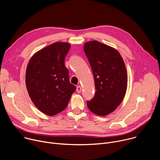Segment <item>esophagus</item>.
Listing matches in <instances>:
<instances>
[{
  "mask_svg": "<svg viewBox=\"0 0 160 160\" xmlns=\"http://www.w3.org/2000/svg\"><path fill=\"white\" fill-rule=\"evenodd\" d=\"M81 91H82V87H81V86H80V85L77 86V92L78 93H80Z\"/></svg>",
  "mask_w": 160,
  "mask_h": 160,
  "instance_id": "esophagus-1",
  "label": "esophagus"
}]
</instances>
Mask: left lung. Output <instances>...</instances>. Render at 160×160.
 <instances>
[{
  "label": "left lung",
  "instance_id": "left-lung-1",
  "mask_svg": "<svg viewBox=\"0 0 160 160\" xmlns=\"http://www.w3.org/2000/svg\"><path fill=\"white\" fill-rule=\"evenodd\" d=\"M84 52L94 78L96 92L88 109L99 116H106L115 111L123 101L127 87L125 63L115 49L98 41L84 45Z\"/></svg>",
  "mask_w": 160,
  "mask_h": 160
}]
</instances>
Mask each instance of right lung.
Instances as JSON below:
<instances>
[{
  "label": "right lung",
  "mask_w": 160,
  "mask_h": 160,
  "mask_svg": "<svg viewBox=\"0 0 160 160\" xmlns=\"http://www.w3.org/2000/svg\"><path fill=\"white\" fill-rule=\"evenodd\" d=\"M70 44L56 42L35 53L26 72V85L35 106L45 115L53 116L63 111L77 89L70 83L64 65Z\"/></svg>",
  "instance_id": "right-lung-1"
}]
</instances>
